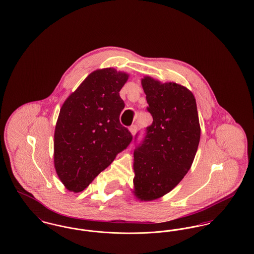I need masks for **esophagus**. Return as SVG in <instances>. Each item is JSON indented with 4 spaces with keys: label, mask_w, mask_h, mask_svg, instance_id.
I'll return each instance as SVG.
<instances>
[{
    "label": "esophagus",
    "mask_w": 254,
    "mask_h": 254,
    "mask_svg": "<svg viewBox=\"0 0 254 254\" xmlns=\"http://www.w3.org/2000/svg\"><path fill=\"white\" fill-rule=\"evenodd\" d=\"M137 128H138V127H137L136 125H133V126L130 127L129 130H130V132H131L133 135L136 133Z\"/></svg>",
    "instance_id": "1"
}]
</instances>
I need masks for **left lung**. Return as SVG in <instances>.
Listing matches in <instances>:
<instances>
[{
    "mask_svg": "<svg viewBox=\"0 0 254 254\" xmlns=\"http://www.w3.org/2000/svg\"><path fill=\"white\" fill-rule=\"evenodd\" d=\"M153 124L134 150V194L150 201L168 193L190 170L195 156L200 126L195 98L186 87L141 81ZM138 133L135 135V139Z\"/></svg>",
    "mask_w": 254,
    "mask_h": 254,
    "instance_id": "1",
    "label": "left lung"
}]
</instances>
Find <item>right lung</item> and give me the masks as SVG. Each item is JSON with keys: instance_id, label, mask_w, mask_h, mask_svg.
<instances>
[{"instance_id": "add662e5", "label": "right lung", "mask_w": 254, "mask_h": 254, "mask_svg": "<svg viewBox=\"0 0 254 254\" xmlns=\"http://www.w3.org/2000/svg\"><path fill=\"white\" fill-rule=\"evenodd\" d=\"M127 78L111 67L98 69L63 104L54 134V163L68 190H84L132 141L120 123L125 102L119 92Z\"/></svg>"}]
</instances>
